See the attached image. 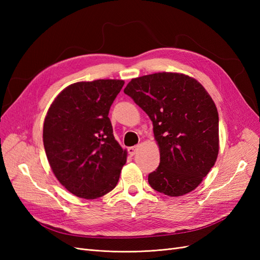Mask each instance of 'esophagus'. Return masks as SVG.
Wrapping results in <instances>:
<instances>
[{
    "instance_id": "34e87169",
    "label": "esophagus",
    "mask_w": 260,
    "mask_h": 260,
    "mask_svg": "<svg viewBox=\"0 0 260 260\" xmlns=\"http://www.w3.org/2000/svg\"><path fill=\"white\" fill-rule=\"evenodd\" d=\"M139 147H140V145H136V146H131V147H129V148H128V153H129L131 156L136 155V154H137V152H138Z\"/></svg>"
}]
</instances>
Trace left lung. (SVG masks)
I'll return each mask as SVG.
<instances>
[{
  "mask_svg": "<svg viewBox=\"0 0 260 260\" xmlns=\"http://www.w3.org/2000/svg\"><path fill=\"white\" fill-rule=\"evenodd\" d=\"M123 92L148 115L160 162L148 175L155 191L181 196L199 186L219 152L217 107L194 78L157 73L132 79Z\"/></svg>",
  "mask_w": 260,
  "mask_h": 260,
  "instance_id": "obj_1",
  "label": "left lung"
}]
</instances>
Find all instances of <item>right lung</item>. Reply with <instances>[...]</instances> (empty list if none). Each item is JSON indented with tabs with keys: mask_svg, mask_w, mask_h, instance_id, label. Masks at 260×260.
<instances>
[{
	"mask_svg": "<svg viewBox=\"0 0 260 260\" xmlns=\"http://www.w3.org/2000/svg\"><path fill=\"white\" fill-rule=\"evenodd\" d=\"M123 84L116 79L70 84L45 116L49 164L60 184L78 198H101L119 180L127 151L115 140L108 113Z\"/></svg>",
	"mask_w": 260,
	"mask_h": 260,
	"instance_id": "obj_1",
	"label": "right lung"
}]
</instances>
